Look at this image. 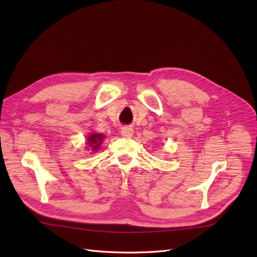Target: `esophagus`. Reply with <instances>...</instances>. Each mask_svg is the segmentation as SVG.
Returning <instances> with one entry per match:
<instances>
[{
	"label": "esophagus",
	"instance_id": "esophagus-1",
	"mask_svg": "<svg viewBox=\"0 0 257 257\" xmlns=\"http://www.w3.org/2000/svg\"><path fill=\"white\" fill-rule=\"evenodd\" d=\"M133 134H134V130L132 127L125 126L121 130V135L125 138H131L132 136H133Z\"/></svg>",
	"mask_w": 257,
	"mask_h": 257
}]
</instances>
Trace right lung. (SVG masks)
<instances>
[{
	"label": "right lung",
	"mask_w": 257,
	"mask_h": 257,
	"mask_svg": "<svg viewBox=\"0 0 257 257\" xmlns=\"http://www.w3.org/2000/svg\"><path fill=\"white\" fill-rule=\"evenodd\" d=\"M104 135L103 134H91L88 138H87V144L89 145V147H91V150L96 151L98 148L100 147V145L103 144L104 141Z\"/></svg>",
	"instance_id": "obj_1"
}]
</instances>
